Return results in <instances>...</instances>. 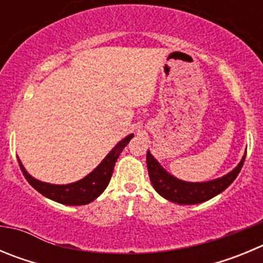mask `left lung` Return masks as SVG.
<instances>
[{
  "mask_svg": "<svg viewBox=\"0 0 263 263\" xmlns=\"http://www.w3.org/2000/svg\"><path fill=\"white\" fill-rule=\"evenodd\" d=\"M245 157L246 152L240 163L237 164L227 175L213 179V180H208V182L196 183L185 182V180L175 178L174 175L167 173L148 150L147 155H146V163H147L150 182H152L154 190L160 196L167 199V200L173 201V203L182 204V205H191V204L204 203V201L215 197L216 195L225 191L233 183L237 175L240 174L243 162H245Z\"/></svg>",
  "mask_w": 263,
  "mask_h": 263,
  "instance_id": "1",
  "label": "left lung"
}]
</instances>
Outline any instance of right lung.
Masks as SVG:
<instances>
[{
    "label": "right lung",
    "instance_id": "obj_1",
    "mask_svg": "<svg viewBox=\"0 0 263 263\" xmlns=\"http://www.w3.org/2000/svg\"><path fill=\"white\" fill-rule=\"evenodd\" d=\"M133 137L134 134H129L124 139H121L92 173L78 182L68 183V184H51V183L38 180L27 173L20 158H18V162L27 182L43 196L60 204H66V205H85L97 199L105 191V188L110 182L113 168H115L118 157Z\"/></svg>",
    "mask_w": 263,
    "mask_h": 263
}]
</instances>
